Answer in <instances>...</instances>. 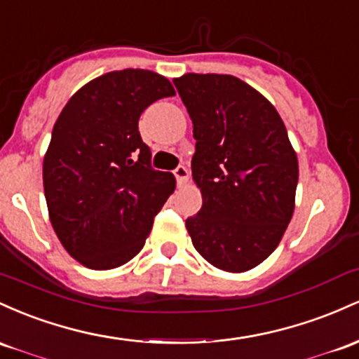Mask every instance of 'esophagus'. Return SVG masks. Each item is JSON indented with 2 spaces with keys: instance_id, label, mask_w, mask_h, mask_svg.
<instances>
[{
  "instance_id": "obj_1",
  "label": "esophagus",
  "mask_w": 359,
  "mask_h": 359,
  "mask_svg": "<svg viewBox=\"0 0 359 359\" xmlns=\"http://www.w3.org/2000/svg\"><path fill=\"white\" fill-rule=\"evenodd\" d=\"M175 176H176V180H178V183L183 184V183H187L188 178H190V171H188L184 166H178L175 169Z\"/></svg>"
}]
</instances>
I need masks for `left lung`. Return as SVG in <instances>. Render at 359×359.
Returning a JSON list of instances; mask_svg holds the SVG:
<instances>
[{
  "label": "left lung",
  "mask_w": 359,
  "mask_h": 359,
  "mask_svg": "<svg viewBox=\"0 0 359 359\" xmlns=\"http://www.w3.org/2000/svg\"><path fill=\"white\" fill-rule=\"evenodd\" d=\"M172 83L193 122L191 176L203 200L187 231L215 268L249 271L278 248L295 210L299 159L287 127L236 76L188 72Z\"/></svg>",
  "instance_id": "left-lung-1"
}]
</instances>
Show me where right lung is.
<instances>
[{
  "label": "right lung",
  "mask_w": 359,
  "mask_h": 359,
  "mask_svg": "<svg viewBox=\"0 0 359 359\" xmlns=\"http://www.w3.org/2000/svg\"><path fill=\"white\" fill-rule=\"evenodd\" d=\"M175 95L154 71H111L79 88L55 120L43 191L60 244L83 266L114 269L139 255L175 191L171 172L149 166L139 134L140 114Z\"/></svg>",
  "instance_id": "add662e5"
}]
</instances>
